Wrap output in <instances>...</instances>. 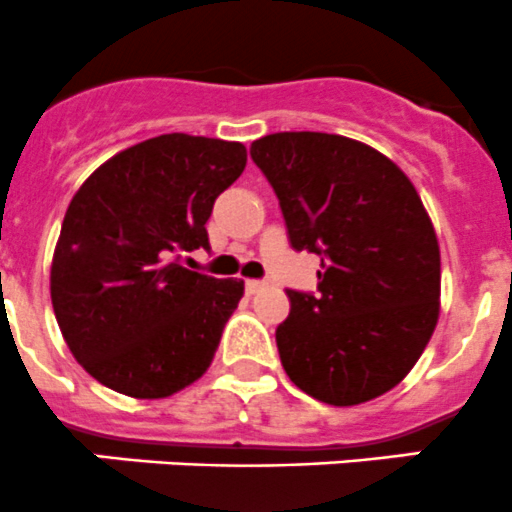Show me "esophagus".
I'll return each mask as SVG.
<instances>
[{"mask_svg": "<svg viewBox=\"0 0 512 512\" xmlns=\"http://www.w3.org/2000/svg\"><path fill=\"white\" fill-rule=\"evenodd\" d=\"M268 283L266 281H258V278H249V281H246V291L249 293H258V291H263V288H266Z\"/></svg>", "mask_w": 512, "mask_h": 512, "instance_id": "1", "label": "esophagus"}]
</instances>
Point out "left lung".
I'll list each match as a JSON object with an SVG mask.
<instances>
[{
	"mask_svg": "<svg viewBox=\"0 0 512 512\" xmlns=\"http://www.w3.org/2000/svg\"><path fill=\"white\" fill-rule=\"evenodd\" d=\"M296 251L321 256L318 293L286 291L283 371L328 406L391 391L426 351L440 311V249L423 201L381 151L321 131L251 144Z\"/></svg>",
	"mask_w": 512,
	"mask_h": 512,
	"instance_id": "obj_1",
	"label": "left lung"
}]
</instances>
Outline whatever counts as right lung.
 I'll list each match as a JSON object with an SVG mask.
<instances>
[{"mask_svg":"<svg viewBox=\"0 0 512 512\" xmlns=\"http://www.w3.org/2000/svg\"><path fill=\"white\" fill-rule=\"evenodd\" d=\"M246 166L239 141L161 134L79 186L52 261V306L72 356L101 386L166 398L206 373L241 278L179 263L209 249L214 201Z\"/></svg>","mask_w":512,"mask_h":512,"instance_id":"obj_1","label":"right lung"}]
</instances>
